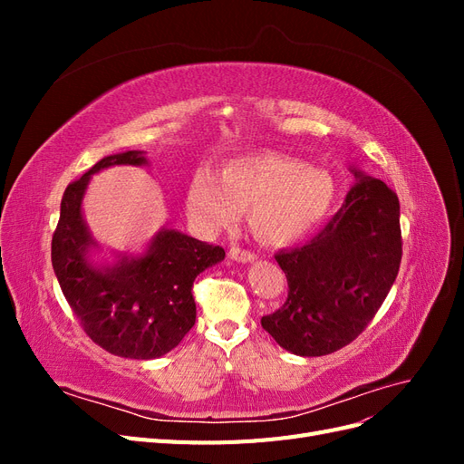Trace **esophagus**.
I'll return each instance as SVG.
<instances>
[{
	"label": "esophagus",
	"mask_w": 464,
	"mask_h": 464,
	"mask_svg": "<svg viewBox=\"0 0 464 464\" xmlns=\"http://www.w3.org/2000/svg\"><path fill=\"white\" fill-rule=\"evenodd\" d=\"M230 257L234 261H240V263H251V261L257 259V256L254 254V251H247V249H242V247H232L230 249Z\"/></svg>",
	"instance_id": "34e87169"
}]
</instances>
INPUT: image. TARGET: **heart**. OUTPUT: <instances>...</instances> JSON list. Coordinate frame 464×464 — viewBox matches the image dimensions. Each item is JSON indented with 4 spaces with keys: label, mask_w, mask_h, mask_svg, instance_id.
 <instances>
[{
    "label": "heart",
    "mask_w": 464,
    "mask_h": 464,
    "mask_svg": "<svg viewBox=\"0 0 464 464\" xmlns=\"http://www.w3.org/2000/svg\"><path fill=\"white\" fill-rule=\"evenodd\" d=\"M333 178L275 150H257L224 162L217 176L199 170L188 191L189 217L207 232L230 228L249 208V227L263 244L300 240L327 217Z\"/></svg>",
    "instance_id": "heart-1"
}]
</instances>
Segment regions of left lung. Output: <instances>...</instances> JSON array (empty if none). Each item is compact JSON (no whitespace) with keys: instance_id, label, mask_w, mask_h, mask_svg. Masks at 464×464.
<instances>
[{"instance_id":"obj_1","label":"left lung","mask_w":464,"mask_h":464,"mask_svg":"<svg viewBox=\"0 0 464 464\" xmlns=\"http://www.w3.org/2000/svg\"><path fill=\"white\" fill-rule=\"evenodd\" d=\"M343 207L312 242L275 256L288 298L261 325L298 356H325L353 343L395 283L401 257V207L382 179L358 170Z\"/></svg>"}]
</instances>
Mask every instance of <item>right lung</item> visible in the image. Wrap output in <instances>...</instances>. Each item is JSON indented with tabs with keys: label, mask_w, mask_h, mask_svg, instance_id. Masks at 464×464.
<instances>
[{
	"label": "right lung",
	"mask_w": 464,
	"mask_h": 464,
	"mask_svg": "<svg viewBox=\"0 0 464 464\" xmlns=\"http://www.w3.org/2000/svg\"><path fill=\"white\" fill-rule=\"evenodd\" d=\"M116 164L143 166V150L110 154L67 186L52 236V266L63 296L92 343L121 358L152 360L179 344L195 325L193 280L224 259L220 246L160 230L143 256L111 266L89 263L96 246L81 203L92 174Z\"/></svg>",
	"instance_id": "1"
}]
</instances>
